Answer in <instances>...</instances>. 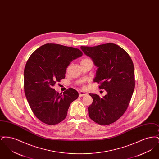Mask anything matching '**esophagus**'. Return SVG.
<instances>
[{
    "instance_id": "obj_1",
    "label": "esophagus",
    "mask_w": 159,
    "mask_h": 159,
    "mask_svg": "<svg viewBox=\"0 0 159 159\" xmlns=\"http://www.w3.org/2000/svg\"><path fill=\"white\" fill-rule=\"evenodd\" d=\"M87 95V93H86V92H79V97H84V96H85V95Z\"/></svg>"
}]
</instances>
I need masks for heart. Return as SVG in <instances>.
Here are the masks:
<instances>
[{"label": "heart", "mask_w": 159, "mask_h": 159, "mask_svg": "<svg viewBox=\"0 0 159 159\" xmlns=\"http://www.w3.org/2000/svg\"><path fill=\"white\" fill-rule=\"evenodd\" d=\"M85 60H86V59H85Z\"/></svg>", "instance_id": "1"}]
</instances>
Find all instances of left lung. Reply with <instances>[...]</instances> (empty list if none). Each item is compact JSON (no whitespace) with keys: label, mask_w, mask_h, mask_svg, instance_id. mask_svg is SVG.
I'll return each mask as SVG.
<instances>
[{"label":"left lung","mask_w":159,"mask_h":159,"mask_svg":"<svg viewBox=\"0 0 159 159\" xmlns=\"http://www.w3.org/2000/svg\"><path fill=\"white\" fill-rule=\"evenodd\" d=\"M80 48L98 67L93 81L107 92L103 98L89 93L93 102L88 107L89 116L101 125L113 123L126 111L134 91L133 62L123 48L111 43Z\"/></svg>","instance_id":"obj_1"}]
</instances>
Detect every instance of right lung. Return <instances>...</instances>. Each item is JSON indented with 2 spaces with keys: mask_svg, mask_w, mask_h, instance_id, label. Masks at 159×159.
Listing matches in <instances>:
<instances>
[{
  "mask_svg": "<svg viewBox=\"0 0 159 159\" xmlns=\"http://www.w3.org/2000/svg\"><path fill=\"white\" fill-rule=\"evenodd\" d=\"M82 55L79 49L54 43L41 46L31 55L24 71V92L32 111L40 121L53 125L66 117L79 93L69 88L61 95L53 86L65 78L70 62Z\"/></svg>",
  "mask_w": 159,
  "mask_h": 159,
  "instance_id": "obj_1",
  "label": "right lung"
}]
</instances>
